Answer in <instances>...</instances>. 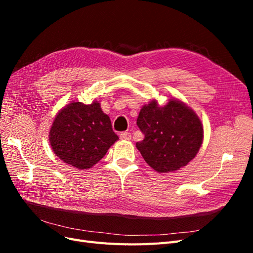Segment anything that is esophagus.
I'll return each mask as SVG.
<instances>
[{"label": "esophagus", "mask_w": 253, "mask_h": 253, "mask_svg": "<svg viewBox=\"0 0 253 253\" xmlns=\"http://www.w3.org/2000/svg\"><path fill=\"white\" fill-rule=\"evenodd\" d=\"M119 137H120V139L129 140V139H131V134H129L128 132H122V133L119 134Z\"/></svg>", "instance_id": "esophagus-1"}]
</instances>
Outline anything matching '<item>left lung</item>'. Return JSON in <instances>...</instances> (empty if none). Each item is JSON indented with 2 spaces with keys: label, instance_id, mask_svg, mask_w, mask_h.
Segmentation results:
<instances>
[{
  "label": "left lung",
  "instance_id": "1",
  "mask_svg": "<svg viewBox=\"0 0 253 253\" xmlns=\"http://www.w3.org/2000/svg\"><path fill=\"white\" fill-rule=\"evenodd\" d=\"M137 126L144 139L136 143L143 159L158 173H169L187 166L200 151L204 127L195 112L177 99L164 106L156 100L143 105Z\"/></svg>",
  "mask_w": 253,
  "mask_h": 253
}]
</instances>
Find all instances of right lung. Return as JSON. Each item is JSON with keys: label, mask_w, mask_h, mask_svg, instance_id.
I'll list each match as a JSON object with an SVG mask.
<instances>
[{"label": "right lung", "mask_w": 253, "mask_h": 253, "mask_svg": "<svg viewBox=\"0 0 253 253\" xmlns=\"http://www.w3.org/2000/svg\"><path fill=\"white\" fill-rule=\"evenodd\" d=\"M48 136L53 153L79 170L96 165L119 139L98 101L64 106L53 119Z\"/></svg>", "instance_id": "add662e5"}]
</instances>
